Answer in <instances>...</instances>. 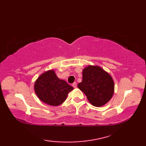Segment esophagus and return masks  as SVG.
Listing matches in <instances>:
<instances>
[{
    "label": "esophagus",
    "instance_id": "esophagus-1",
    "mask_svg": "<svg viewBox=\"0 0 146 146\" xmlns=\"http://www.w3.org/2000/svg\"><path fill=\"white\" fill-rule=\"evenodd\" d=\"M73 86L74 88H76V86H77V83H76V82H74L73 83Z\"/></svg>",
    "mask_w": 146,
    "mask_h": 146
}]
</instances>
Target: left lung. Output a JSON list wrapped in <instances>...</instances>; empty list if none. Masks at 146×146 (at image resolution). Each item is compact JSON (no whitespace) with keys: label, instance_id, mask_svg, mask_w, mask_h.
<instances>
[{"label":"left lung","instance_id":"left-lung-1","mask_svg":"<svg viewBox=\"0 0 146 146\" xmlns=\"http://www.w3.org/2000/svg\"><path fill=\"white\" fill-rule=\"evenodd\" d=\"M83 80L78 88L92 105L102 107L112 97L114 82L110 74L98 66L88 65L83 70Z\"/></svg>","mask_w":146,"mask_h":146}]
</instances>
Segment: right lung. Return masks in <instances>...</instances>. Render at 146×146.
<instances>
[{
  "label": "right lung",
  "mask_w": 146,
  "mask_h": 146,
  "mask_svg": "<svg viewBox=\"0 0 146 146\" xmlns=\"http://www.w3.org/2000/svg\"><path fill=\"white\" fill-rule=\"evenodd\" d=\"M34 88L40 100L52 106L63 104L68 93L73 90L64 80L59 78L53 70L41 74L36 80Z\"/></svg>",
  "instance_id": "right-lung-1"
}]
</instances>
